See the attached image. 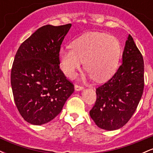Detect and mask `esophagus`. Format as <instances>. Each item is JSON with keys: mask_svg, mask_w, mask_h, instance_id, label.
<instances>
[{"mask_svg": "<svg viewBox=\"0 0 153 153\" xmlns=\"http://www.w3.org/2000/svg\"><path fill=\"white\" fill-rule=\"evenodd\" d=\"M75 91H81L83 89V86L81 85H80V84H75Z\"/></svg>", "mask_w": 153, "mask_h": 153, "instance_id": "34e87169", "label": "esophagus"}]
</instances>
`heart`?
I'll return each mask as SVG.
<instances>
[{"label":"heart","instance_id":"1","mask_svg":"<svg viewBox=\"0 0 153 153\" xmlns=\"http://www.w3.org/2000/svg\"><path fill=\"white\" fill-rule=\"evenodd\" d=\"M71 48L59 50L63 73L73 77L84 61L85 68L96 81L104 82L114 74L121 54L119 40L105 33L88 32L73 40Z\"/></svg>","mask_w":153,"mask_h":153}]
</instances>
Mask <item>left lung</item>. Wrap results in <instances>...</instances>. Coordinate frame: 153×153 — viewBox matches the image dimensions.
I'll return each mask as SVG.
<instances>
[{
    "mask_svg": "<svg viewBox=\"0 0 153 153\" xmlns=\"http://www.w3.org/2000/svg\"><path fill=\"white\" fill-rule=\"evenodd\" d=\"M144 61L130 34L122 54V64L111 78L96 89V101L90 116L96 125L115 130L129 122L144 89Z\"/></svg>",
    "mask_w": 153,
    "mask_h": 153,
    "instance_id": "obj_1",
    "label": "left lung"
}]
</instances>
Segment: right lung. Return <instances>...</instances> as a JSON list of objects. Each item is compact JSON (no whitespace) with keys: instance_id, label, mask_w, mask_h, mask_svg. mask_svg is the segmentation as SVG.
I'll return each instance as SVG.
<instances>
[{"instance_id":"add662e5","label":"right lung","mask_w":153,"mask_h":153,"mask_svg":"<svg viewBox=\"0 0 153 153\" xmlns=\"http://www.w3.org/2000/svg\"><path fill=\"white\" fill-rule=\"evenodd\" d=\"M71 24L38 29L20 45L10 82L16 106L26 122L41 125L59 114L74 85L59 68V50Z\"/></svg>"}]
</instances>
